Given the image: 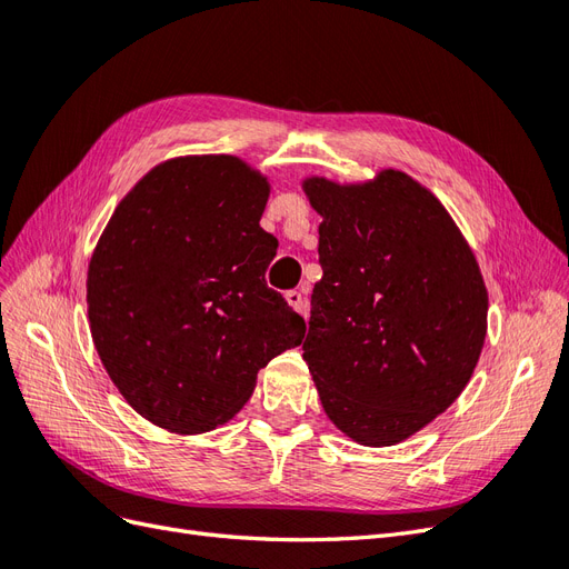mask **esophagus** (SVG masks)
<instances>
[{"label": "esophagus", "mask_w": 569, "mask_h": 569, "mask_svg": "<svg viewBox=\"0 0 569 569\" xmlns=\"http://www.w3.org/2000/svg\"><path fill=\"white\" fill-rule=\"evenodd\" d=\"M284 299H287V303L295 308V311H299L301 316H308V301H306V297L301 295L299 289H289L287 295H284Z\"/></svg>", "instance_id": "esophagus-1"}]
</instances>
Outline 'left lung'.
<instances>
[{
  "label": "left lung",
  "instance_id": "obj_1",
  "mask_svg": "<svg viewBox=\"0 0 569 569\" xmlns=\"http://www.w3.org/2000/svg\"><path fill=\"white\" fill-rule=\"evenodd\" d=\"M322 216L303 360L322 408L363 446H393L470 382L489 297L441 201L401 170L363 184L308 178Z\"/></svg>",
  "mask_w": 569,
  "mask_h": 569
}]
</instances>
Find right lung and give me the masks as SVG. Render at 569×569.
Segmentation results:
<instances>
[{
  "mask_svg": "<svg viewBox=\"0 0 569 569\" xmlns=\"http://www.w3.org/2000/svg\"><path fill=\"white\" fill-rule=\"evenodd\" d=\"M268 180L228 153L157 166L118 203L88 270L97 353L149 422H228L306 322L266 284L278 239L258 220Z\"/></svg>",
  "mask_w": 569,
  "mask_h": 569,
  "instance_id": "add662e5",
  "label": "right lung"
}]
</instances>
